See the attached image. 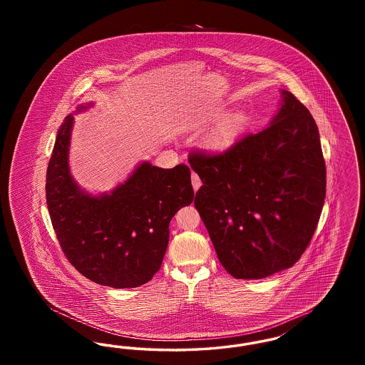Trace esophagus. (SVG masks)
Returning <instances> with one entry per match:
<instances>
[{
    "mask_svg": "<svg viewBox=\"0 0 365 365\" xmlns=\"http://www.w3.org/2000/svg\"><path fill=\"white\" fill-rule=\"evenodd\" d=\"M191 183H192V189H194V191L198 190L200 187H201V179H200V176L197 174H191Z\"/></svg>",
    "mask_w": 365,
    "mask_h": 365,
    "instance_id": "34e87169",
    "label": "esophagus"
}]
</instances>
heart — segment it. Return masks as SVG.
Here are the masks:
<instances>
[{"label": "heart", "mask_w": 365, "mask_h": 365, "mask_svg": "<svg viewBox=\"0 0 365 365\" xmlns=\"http://www.w3.org/2000/svg\"><path fill=\"white\" fill-rule=\"evenodd\" d=\"M220 116L219 110H210L198 115L191 122V127L195 131H201L209 123L213 122ZM246 124V116L241 110L230 112L225 115L213 128L205 135L202 140L204 148L209 152H223L228 149L237 139L241 137Z\"/></svg>", "instance_id": "1"}]
</instances>
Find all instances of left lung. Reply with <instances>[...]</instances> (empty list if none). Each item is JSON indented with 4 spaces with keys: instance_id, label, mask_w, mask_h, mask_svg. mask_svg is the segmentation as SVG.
<instances>
[{
    "instance_id": "1",
    "label": "left lung",
    "mask_w": 365,
    "mask_h": 365,
    "mask_svg": "<svg viewBox=\"0 0 365 365\" xmlns=\"http://www.w3.org/2000/svg\"><path fill=\"white\" fill-rule=\"evenodd\" d=\"M265 130L220 155L192 153L202 180L194 207L219 261L235 279H262L293 267L317 227L326 164L311 112L280 90Z\"/></svg>"
}]
</instances>
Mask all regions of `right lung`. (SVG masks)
<instances>
[{
  "label": "right lung",
  "mask_w": 365,
  "mask_h": 365,
  "mask_svg": "<svg viewBox=\"0 0 365 365\" xmlns=\"http://www.w3.org/2000/svg\"><path fill=\"white\" fill-rule=\"evenodd\" d=\"M93 103L79 105L75 113ZM73 116L60 125L46 173V204L60 246L87 279L115 289L148 283L161 267L175 213L194 198L190 168L139 163L123 183L98 195L71 175Z\"/></svg>",
  "instance_id": "right-lung-1"
}]
</instances>
